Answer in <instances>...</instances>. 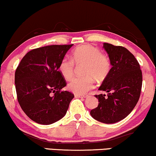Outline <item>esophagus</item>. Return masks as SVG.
<instances>
[{
    "mask_svg": "<svg viewBox=\"0 0 156 156\" xmlns=\"http://www.w3.org/2000/svg\"><path fill=\"white\" fill-rule=\"evenodd\" d=\"M75 96L79 97V98H85V97L87 96V94H75Z\"/></svg>",
    "mask_w": 156,
    "mask_h": 156,
    "instance_id": "obj_1",
    "label": "esophagus"
}]
</instances>
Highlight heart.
Listing matches in <instances>:
<instances>
[{"mask_svg":"<svg viewBox=\"0 0 156 156\" xmlns=\"http://www.w3.org/2000/svg\"><path fill=\"white\" fill-rule=\"evenodd\" d=\"M71 59L64 58L58 65V71L64 79L69 80L74 74V63L82 66V76L73 79L68 85V89L76 94H83L94 87V79L103 81L111 70L109 58L102 54L97 47L91 44H83L72 51Z\"/></svg>","mask_w":156,"mask_h":156,"instance_id":"obj_1","label":"heart"}]
</instances>
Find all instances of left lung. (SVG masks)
<instances>
[{
    "mask_svg": "<svg viewBox=\"0 0 156 156\" xmlns=\"http://www.w3.org/2000/svg\"><path fill=\"white\" fill-rule=\"evenodd\" d=\"M110 60V72L100 86L105 94L96 95L98 107L90 111L95 120L104 123H115L129 115L140 99L142 74L139 62L122 46L103 43Z\"/></svg>",
    "mask_w": 156,
    "mask_h": 156,
    "instance_id": "left-lung-1",
    "label": "left lung"
}]
</instances>
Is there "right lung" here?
<instances>
[{"label":"right lung","mask_w":156,"mask_h":156,"mask_svg":"<svg viewBox=\"0 0 156 156\" xmlns=\"http://www.w3.org/2000/svg\"><path fill=\"white\" fill-rule=\"evenodd\" d=\"M73 44L49 45L29 51L15 71L16 98L29 118L49 125L63 118L71 101V92L63 90L66 80L58 65Z\"/></svg>","instance_id":"right-lung-1"}]
</instances>
